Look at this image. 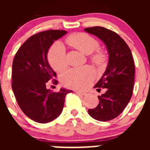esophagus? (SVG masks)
Instances as JSON below:
<instances>
[{
	"label": "esophagus",
	"instance_id": "obj_1",
	"mask_svg": "<svg viewBox=\"0 0 150 150\" xmlns=\"http://www.w3.org/2000/svg\"><path fill=\"white\" fill-rule=\"evenodd\" d=\"M75 93H78V94L79 95H81V96H86L87 93H85V92H83V91H75Z\"/></svg>",
	"mask_w": 150,
	"mask_h": 150
}]
</instances>
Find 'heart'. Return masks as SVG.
Instances as JSON below:
<instances>
[{"label": "heart", "mask_w": 150, "mask_h": 150, "mask_svg": "<svg viewBox=\"0 0 150 150\" xmlns=\"http://www.w3.org/2000/svg\"><path fill=\"white\" fill-rule=\"evenodd\" d=\"M67 41L70 46L87 55L92 54L99 48L97 40L83 33L72 35L67 38ZM105 59V54L102 51H96L91 56L92 61L96 64H103ZM48 61L51 67L57 72H61L66 67V49L61 41L54 42L49 48ZM94 78L95 73L93 69L90 67L86 66L69 69L62 75L61 81L68 88L84 89L89 86Z\"/></svg>", "instance_id": "obj_1"}]
</instances>
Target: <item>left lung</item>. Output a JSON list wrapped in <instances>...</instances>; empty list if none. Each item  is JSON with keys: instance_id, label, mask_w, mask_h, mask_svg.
<instances>
[{"instance_id": "obj_1", "label": "left lung", "mask_w": 150, "mask_h": 150, "mask_svg": "<svg viewBox=\"0 0 150 150\" xmlns=\"http://www.w3.org/2000/svg\"><path fill=\"white\" fill-rule=\"evenodd\" d=\"M99 38L107 47L109 61L106 70L94 88L106 89L98 96L99 103L88 112L99 121H108L122 112L132 96L135 66L132 54L125 40L115 32L102 27L85 29ZM100 90V89H99Z\"/></svg>"}]
</instances>
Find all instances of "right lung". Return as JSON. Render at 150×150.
<instances>
[{"label": "right lung", "mask_w": 150, "mask_h": 150, "mask_svg": "<svg viewBox=\"0 0 150 150\" xmlns=\"http://www.w3.org/2000/svg\"><path fill=\"white\" fill-rule=\"evenodd\" d=\"M66 33L59 30L37 33L22 45L13 58L12 90L22 112L37 122L46 123L59 116L66 95L72 92L63 88L58 92L46 88L47 82L57 77L47 59L48 49Z\"/></svg>", "instance_id": "obj_1"}]
</instances>
